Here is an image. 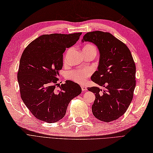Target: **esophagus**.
I'll return each mask as SVG.
<instances>
[{
    "label": "esophagus",
    "mask_w": 153,
    "mask_h": 153,
    "mask_svg": "<svg viewBox=\"0 0 153 153\" xmlns=\"http://www.w3.org/2000/svg\"><path fill=\"white\" fill-rule=\"evenodd\" d=\"M81 89H82V91H87V87H85V86H81Z\"/></svg>",
    "instance_id": "esophagus-1"
}]
</instances>
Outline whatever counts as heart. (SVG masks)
<instances>
[{
    "label": "heart",
    "instance_id": "heart-1",
    "mask_svg": "<svg viewBox=\"0 0 153 153\" xmlns=\"http://www.w3.org/2000/svg\"><path fill=\"white\" fill-rule=\"evenodd\" d=\"M94 52L96 53V49L94 46L91 44L85 45L83 48V52ZM92 72L90 69H76L72 70L66 74V77L68 79L72 80L76 83L79 84H84L87 78L91 76Z\"/></svg>",
    "mask_w": 153,
    "mask_h": 153
}]
</instances>
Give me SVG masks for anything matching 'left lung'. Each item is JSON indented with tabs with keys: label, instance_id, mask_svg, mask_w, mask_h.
<instances>
[{
	"label": "left lung",
	"instance_id": "1",
	"mask_svg": "<svg viewBox=\"0 0 153 153\" xmlns=\"http://www.w3.org/2000/svg\"><path fill=\"white\" fill-rule=\"evenodd\" d=\"M94 43L100 57L97 70L91 79L101 87H88L96 99L92 111L97 119L110 122L118 119L130 105L136 87V65L127 45L108 32L94 31L83 36L82 42Z\"/></svg>",
	"mask_w": 153,
	"mask_h": 153
}]
</instances>
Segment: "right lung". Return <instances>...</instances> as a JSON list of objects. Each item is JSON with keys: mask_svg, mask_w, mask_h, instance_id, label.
Returning a JSON list of instances; mask_svg holds the SVG:
<instances>
[{"mask_svg": "<svg viewBox=\"0 0 153 153\" xmlns=\"http://www.w3.org/2000/svg\"><path fill=\"white\" fill-rule=\"evenodd\" d=\"M81 34L42 35L30 42L22 54L17 73L21 97L39 120L49 123L59 121L70 101L81 93V87L74 81L57 83L62 54L66 48L76 44Z\"/></svg>", "mask_w": 153, "mask_h": 153, "instance_id": "1", "label": "right lung"}]
</instances>
